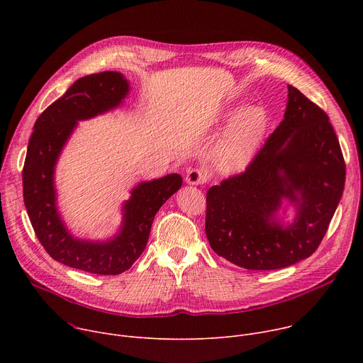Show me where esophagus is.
I'll use <instances>...</instances> for the list:
<instances>
[{
    "instance_id": "1",
    "label": "esophagus",
    "mask_w": 363,
    "mask_h": 363,
    "mask_svg": "<svg viewBox=\"0 0 363 363\" xmlns=\"http://www.w3.org/2000/svg\"><path fill=\"white\" fill-rule=\"evenodd\" d=\"M206 179H208V172L203 169H191L185 177V181L189 185H202Z\"/></svg>"
}]
</instances>
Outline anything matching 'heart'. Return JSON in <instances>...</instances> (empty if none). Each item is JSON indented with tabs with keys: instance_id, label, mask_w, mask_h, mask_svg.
I'll return each instance as SVG.
<instances>
[{
	"instance_id": "obj_1",
	"label": "heart",
	"mask_w": 363,
	"mask_h": 363,
	"mask_svg": "<svg viewBox=\"0 0 363 363\" xmlns=\"http://www.w3.org/2000/svg\"><path fill=\"white\" fill-rule=\"evenodd\" d=\"M269 116L262 106L242 109L228 125L224 136L214 150V164L224 174L245 169L266 133Z\"/></svg>"
}]
</instances>
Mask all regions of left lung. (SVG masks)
Wrapping results in <instances>:
<instances>
[{
	"mask_svg": "<svg viewBox=\"0 0 363 363\" xmlns=\"http://www.w3.org/2000/svg\"><path fill=\"white\" fill-rule=\"evenodd\" d=\"M284 119L250 165L206 192L211 248L247 270H277L320 245L345 188L346 165L329 116L287 86ZM283 197L298 206L291 226L274 221Z\"/></svg>",
	"mask_w": 363,
	"mask_h": 363,
	"instance_id": "8db88e82",
	"label": "left lung"
}]
</instances>
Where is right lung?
I'll use <instances>...</instances> for the list:
<instances>
[{"instance_id":"right-lung-1","label":"right lung","mask_w":363,"mask_h":363,"mask_svg":"<svg viewBox=\"0 0 363 363\" xmlns=\"http://www.w3.org/2000/svg\"><path fill=\"white\" fill-rule=\"evenodd\" d=\"M128 90V82L118 72L76 80L35 121L23 168L24 203L38 241L56 262L93 274L115 276L130 269L146 247L155 214L182 185L178 174L139 184L123 205V227L111 241L76 240L63 225L53 185L59 155L77 121L116 108Z\"/></svg>"}]
</instances>
